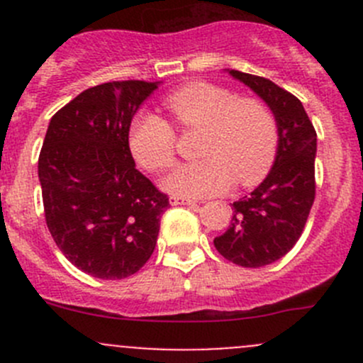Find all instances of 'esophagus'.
I'll use <instances>...</instances> for the list:
<instances>
[{
  "label": "esophagus",
  "mask_w": 363,
  "mask_h": 363,
  "mask_svg": "<svg viewBox=\"0 0 363 363\" xmlns=\"http://www.w3.org/2000/svg\"><path fill=\"white\" fill-rule=\"evenodd\" d=\"M170 203L172 205H195L196 202H195V200H191V199H186V196L174 195V196H170Z\"/></svg>",
  "instance_id": "obj_1"
}]
</instances>
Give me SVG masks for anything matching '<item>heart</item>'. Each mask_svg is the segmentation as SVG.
<instances>
[{"label":"heart","mask_w":363,"mask_h":363,"mask_svg":"<svg viewBox=\"0 0 363 363\" xmlns=\"http://www.w3.org/2000/svg\"><path fill=\"white\" fill-rule=\"evenodd\" d=\"M184 133L202 131L200 161L175 170L164 189L177 196H212L233 182L250 188L272 168L279 145V128L269 105L256 96H239L212 82H191L164 98ZM130 151L149 172L170 170L177 161V131L163 117L140 112L130 126Z\"/></svg>","instance_id":"b5f03b06"}]
</instances>
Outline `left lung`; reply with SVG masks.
I'll return each mask as SVG.
<instances>
[{
  "mask_svg": "<svg viewBox=\"0 0 363 363\" xmlns=\"http://www.w3.org/2000/svg\"><path fill=\"white\" fill-rule=\"evenodd\" d=\"M230 73L265 100L279 128L272 170L250 196L233 202L228 230L214 239L223 258L258 269L283 258L306 228L316 196V130L298 98L286 89L265 77Z\"/></svg>",
  "mask_w": 363,
  "mask_h": 363,
  "instance_id": "obj_1",
  "label": "left lung"
}]
</instances>
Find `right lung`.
<instances>
[{
	"label": "right lung",
	"instance_id": "obj_1",
	"mask_svg": "<svg viewBox=\"0 0 363 363\" xmlns=\"http://www.w3.org/2000/svg\"><path fill=\"white\" fill-rule=\"evenodd\" d=\"M156 87L113 80L82 91L54 113L40 151L47 228L69 262L98 279L138 272L170 207L135 168L128 142L135 112Z\"/></svg>",
	"mask_w": 363,
	"mask_h": 363
}]
</instances>
